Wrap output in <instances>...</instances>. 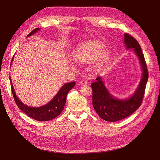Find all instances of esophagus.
I'll return each mask as SVG.
<instances>
[{"instance_id":"esophagus-1","label":"esophagus","mask_w":160,"mask_h":160,"mask_svg":"<svg viewBox=\"0 0 160 160\" xmlns=\"http://www.w3.org/2000/svg\"><path fill=\"white\" fill-rule=\"evenodd\" d=\"M80 83L82 86H86L88 83V82L86 80H80Z\"/></svg>"}]
</instances>
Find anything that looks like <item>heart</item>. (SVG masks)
Returning <instances> with one entry per match:
<instances>
[{
	"instance_id": "1",
	"label": "heart",
	"mask_w": 160,
	"mask_h": 160,
	"mask_svg": "<svg viewBox=\"0 0 160 160\" xmlns=\"http://www.w3.org/2000/svg\"><path fill=\"white\" fill-rule=\"evenodd\" d=\"M105 47L99 42H91L83 45L77 52V60L82 63H94L100 60L104 63L108 59V53L104 52Z\"/></svg>"
}]
</instances>
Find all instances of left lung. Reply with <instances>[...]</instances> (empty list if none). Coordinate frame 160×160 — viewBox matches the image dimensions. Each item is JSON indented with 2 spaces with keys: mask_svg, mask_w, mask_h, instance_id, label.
Segmentation results:
<instances>
[{
  "mask_svg": "<svg viewBox=\"0 0 160 160\" xmlns=\"http://www.w3.org/2000/svg\"><path fill=\"white\" fill-rule=\"evenodd\" d=\"M124 42L127 48H133L138 57L142 71L139 85L133 95L127 99L114 98L106 88L102 78L98 77L91 83L93 90V106L98 116L109 122H115L127 118L136 111L143 98L148 72L144 55L138 41L128 33H124Z\"/></svg>",
  "mask_w": 160,
  "mask_h": 160,
  "instance_id": "obj_1",
  "label": "left lung"
}]
</instances>
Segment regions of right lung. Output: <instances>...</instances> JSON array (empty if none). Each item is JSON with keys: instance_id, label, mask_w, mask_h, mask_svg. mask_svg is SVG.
I'll return each mask as SVG.
<instances>
[{"instance_id": "1", "label": "right lung", "mask_w": 160, "mask_h": 160, "mask_svg": "<svg viewBox=\"0 0 160 160\" xmlns=\"http://www.w3.org/2000/svg\"><path fill=\"white\" fill-rule=\"evenodd\" d=\"M39 30V28H36L34 30H33L28 35V37L34 34L36 32H38ZM13 57L14 56H13L12 58V62L13 60ZM10 80L11 83L10 84L13 97L14 98L17 106H18V108L21 110H22L24 113H26L28 116L32 117L33 119L39 121H47L52 120L60 115L63 110V108L66 102V98L67 94H68L69 91L76 84L75 82H72L66 83V84L63 85L61 88V89L58 92V93L56 95V96L50 100L48 104L40 107L33 108L24 104L18 98L13 88L10 77Z\"/></svg>"}]
</instances>
